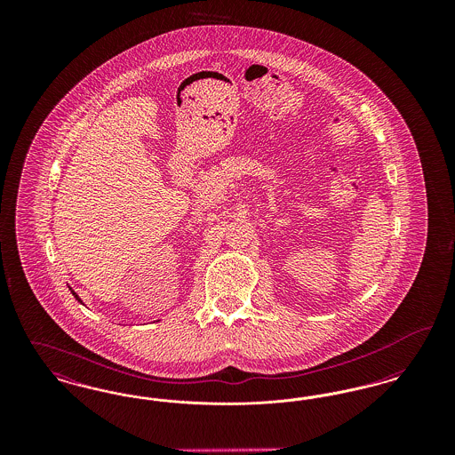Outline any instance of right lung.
Here are the masks:
<instances>
[{
  "label": "right lung",
  "mask_w": 455,
  "mask_h": 455,
  "mask_svg": "<svg viewBox=\"0 0 455 455\" xmlns=\"http://www.w3.org/2000/svg\"><path fill=\"white\" fill-rule=\"evenodd\" d=\"M69 290H71V288H69ZM71 293H73V295H75V299H76V300H78V302L82 303V300H80V297H78V295H76V293H75V291H73V290H71Z\"/></svg>",
  "instance_id": "add662e5"
}]
</instances>
